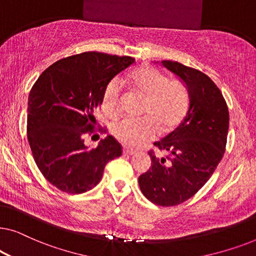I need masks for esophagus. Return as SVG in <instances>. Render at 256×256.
Wrapping results in <instances>:
<instances>
[{"mask_svg": "<svg viewBox=\"0 0 256 256\" xmlns=\"http://www.w3.org/2000/svg\"><path fill=\"white\" fill-rule=\"evenodd\" d=\"M135 152H136V150H134V149L124 148V155H129V156H132V155H134Z\"/></svg>", "mask_w": 256, "mask_h": 256, "instance_id": "1", "label": "esophagus"}]
</instances>
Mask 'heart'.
<instances>
[{"instance_id": "1", "label": "heart", "mask_w": 256, "mask_h": 256, "mask_svg": "<svg viewBox=\"0 0 256 256\" xmlns=\"http://www.w3.org/2000/svg\"><path fill=\"white\" fill-rule=\"evenodd\" d=\"M128 82L135 90L148 98L146 113L153 118H126L115 122L112 126V132L118 141L129 146H138L155 138L158 132V122L160 129L166 132L180 121L188 104V96L183 86L169 82L162 72L150 66H143L132 72ZM122 92V82L118 78L112 79L104 87L101 107L107 116L115 118L120 114Z\"/></svg>"}]
</instances>
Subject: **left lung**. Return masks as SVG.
<instances>
[{
    "label": "left lung",
    "mask_w": 256,
    "mask_h": 256,
    "mask_svg": "<svg viewBox=\"0 0 256 256\" xmlns=\"http://www.w3.org/2000/svg\"><path fill=\"white\" fill-rule=\"evenodd\" d=\"M155 62L183 84L188 107L180 124L154 143L166 156L149 152L152 166L138 185L154 204L174 206L197 194L214 172L225 152L230 115L220 90L204 73L177 62Z\"/></svg>",
    "instance_id": "8db88e82"
}]
</instances>
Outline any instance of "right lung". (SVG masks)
Instances as JSON below:
<instances>
[{"label": "right lung", "mask_w": 256, "mask_h": 256, "mask_svg": "<svg viewBox=\"0 0 256 256\" xmlns=\"http://www.w3.org/2000/svg\"><path fill=\"white\" fill-rule=\"evenodd\" d=\"M135 62L132 57L84 52L60 59L45 70L28 98V141L38 169L68 194L90 190L110 160L122 149L112 136L96 148L85 144L93 132L94 110L102 104L107 84Z\"/></svg>", "instance_id": "add662e5"}]
</instances>
